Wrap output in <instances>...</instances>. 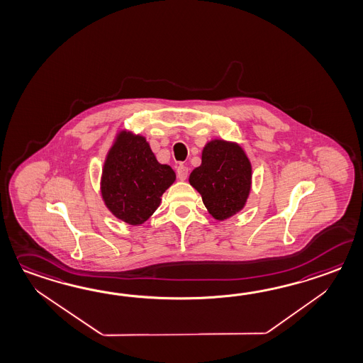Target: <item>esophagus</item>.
<instances>
[{"instance_id":"34e87169","label":"esophagus","mask_w":363,"mask_h":363,"mask_svg":"<svg viewBox=\"0 0 363 363\" xmlns=\"http://www.w3.org/2000/svg\"><path fill=\"white\" fill-rule=\"evenodd\" d=\"M187 176H189V168L185 167V165H179L177 168V177L181 181H185Z\"/></svg>"}]
</instances>
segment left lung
Wrapping results in <instances>:
<instances>
[{
  "label": "left lung",
  "mask_w": 363,
  "mask_h": 363,
  "mask_svg": "<svg viewBox=\"0 0 363 363\" xmlns=\"http://www.w3.org/2000/svg\"><path fill=\"white\" fill-rule=\"evenodd\" d=\"M251 164L241 145L213 139L201 151V167L189 182L201 194L212 218L226 220L245 207L251 190Z\"/></svg>",
  "instance_id": "8db88e82"
}]
</instances>
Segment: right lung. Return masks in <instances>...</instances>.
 <instances>
[{"label": "right lung", "mask_w": 363, "mask_h": 363, "mask_svg": "<svg viewBox=\"0 0 363 363\" xmlns=\"http://www.w3.org/2000/svg\"><path fill=\"white\" fill-rule=\"evenodd\" d=\"M176 173L156 160L145 137L122 130L105 159L101 196L106 208L130 225L152 216Z\"/></svg>", "instance_id": "obj_1"}]
</instances>
